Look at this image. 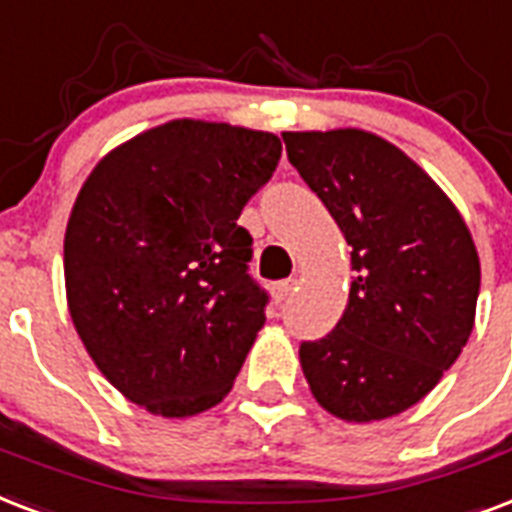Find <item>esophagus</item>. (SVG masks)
<instances>
[{"mask_svg": "<svg viewBox=\"0 0 512 512\" xmlns=\"http://www.w3.org/2000/svg\"><path fill=\"white\" fill-rule=\"evenodd\" d=\"M293 288H296V280H280V283H275V288H272V296H275L277 304H283V301L291 299Z\"/></svg>", "mask_w": 512, "mask_h": 512, "instance_id": "1", "label": "esophagus"}]
</instances>
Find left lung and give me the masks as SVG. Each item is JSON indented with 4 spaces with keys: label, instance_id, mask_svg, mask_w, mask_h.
Instances as JSON below:
<instances>
[{
    "label": "left lung",
    "instance_id": "obj_1",
    "mask_svg": "<svg viewBox=\"0 0 512 512\" xmlns=\"http://www.w3.org/2000/svg\"><path fill=\"white\" fill-rule=\"evenodd\" d=\"M285 152L352 245L350 299L331 334L301 342L320 406L347 422L425 398L475 323L481 264L441 186L366 130L283 133Z\"/></svg>",
    "mask_w": 512,
    "mask_h": 512
}]
</instances>
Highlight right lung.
Instances as JSON below:
<instances>
[{"mask_svg": "<svg viewBox=\"0 0 512 512\" xmlns=\"http://www.w3.org/2000/svg\"><path fill=\"white\" fill-rule=\"evenodd\" d=\"M280 152L264 130L173 120L106 154L79 189L63 240L71 320L146 411L192 417L232 390L269 301L237 219Z\"/></svg>", "mask_w": 512, "mask_h": 512, "instance_id": "add662e5", "label": "right lung"}]
</instances>
